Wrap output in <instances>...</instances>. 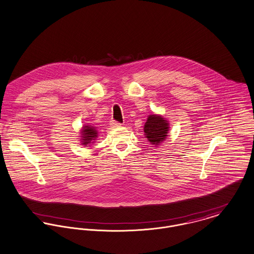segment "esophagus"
Wrapping results in <instances>:
<instances>
[{"mask_svg":"<svg viewBox=\"0 0 254 254\" xmlns=\"http://www.w3.org/2000/svg\"><path fill=\"white\" fill-rule=\"evenodd\" d=\"M111 125L113 126V127H120V123L119 122H117V121H112V123H111Z\"/></svg>","mask_w":254,"mask_h":254,"instance_id":"esophagus-1","label":"esophagus"}]
</instances>
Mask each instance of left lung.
<instances>
[{
  "label": "left lung",
  "mask_w": 254,
  "mask_h": 254,
  "mask_svg": "<svg viewBox=\"0 0 254 254\" xmlns=\"http://www.w3.org/2000/svg\"><path fill=\"white\" fill-rule=\"evenodd\" d=\"M144 134L152 144H159L168 136L169 124L162 116H149L144 125Z\"/></svg>",
  "instance_id": "obj_1"
}]
</instances>
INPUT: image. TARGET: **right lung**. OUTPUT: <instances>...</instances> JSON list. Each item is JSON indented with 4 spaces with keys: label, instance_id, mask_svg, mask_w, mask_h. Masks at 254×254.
Listing matches in <instances>:
<instances>
[{
    "label": "right lung",
    "instance_id": "1",
    "mask_svg": "<svg viewBox=\"0 0 254 254\" xmlns=\"http://www.w3.org/2000/svg\"><path fill=\"white\" fill-rule=\"evenodd\" d=\"M81 133H82V137H81L82 144L93 143L94 142L93 140L97 138V130L91 126H84Z\"/></svg>",
    "mask_w": 254,
    "mask_h": 254
}]
</instances>
